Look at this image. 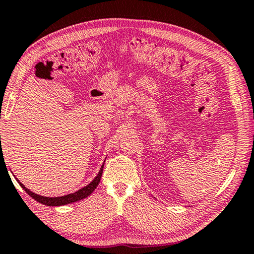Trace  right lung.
<instances>
[{
	"mask_svg": "<svg viewBox=\"0 0 254 254\" xmlns=\"http://www.w3.org/2000/svg\"><path fill=\"white\" fill-rule=\"evenodd\" d=\"M104 162H103L100 171H98L96 177L93 179V182H91L88 185H86L85 187L80 188L79 190L72 192V194H68V195H64V196H59V197H46V196L38 195V194H36V192L31 191L30 189L25 187L24 185L20 182V180H18V178H15V179H16V182L19 183L20 186L24 189L25 192H27L29 196H31L34 200L39 201L40 204H44L46 206H63V205L71 204V203H75V201H79L81 199H84V198H86V197H88L89 195H91L94 190H95V188L98 186V184H100V182H101Z\"/></svg>",
	"mask_w": 254,
	"mask_h": 254,
	"instance_id": "add662e5",
	"label": "right lung"
}]
</instances>
